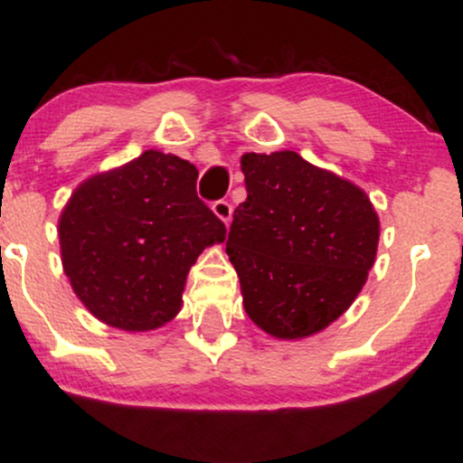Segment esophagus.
Returning <instances> with one entry per match:
<instances>
[{"instance_id":"esophagus-1","label":"esophagus","mask_w":463,"mask_h":463,"mask_svg":"<svg viewBox=\"0 0 463 463\" xmlns=\"http://www.w3.org/2000/svg\"><path fill=\"white\" fill-rule=\"evenodd\" d=\"M213 213L220 217L224 224H228V222L232 220V204L228 200H217L213 202Z\"/></svg>"}]
</instances>
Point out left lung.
I'll return each mask as SVG.
<instances>
[{"label":"left lung","mask_w":463,"mask_h":463,"mask_svg":"<svg viewBox=\"0 0 463 463\" xmlns=\"http://www.w3.org/2000/svg\"><path fill=\"white\" fill-rule=\"evenodd\" d=\"M246 202L226 254L250 320L279 339L320 333L357 298L374 265L379 217L365 191L296 152L243 154Z\"/></svg>","instance_id":"8db88e82"}]
</instances>
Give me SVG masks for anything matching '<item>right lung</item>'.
Listing matches in <instances>:
<instances>
[{
    "mask_svg": "<svg viewBox=\"0 0 463 463\" xmlns=\"http://www.w3.org/2000/svg\"><path fill=\"white\" fill-rule=\"evenodd\" d=\"M195 180V165L147 150L73 191L58 222L62 268L98 320L152 331L180 311L191 265L226 239Z\"/></svg>",
    "mask_w": 463,
    "mask_h": 463,
    "instance_id": "obj_1",
    "label": "right lung"
}]
</instances>
